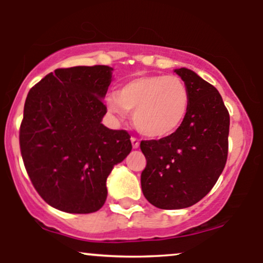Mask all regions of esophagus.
Listing matches in <instances>:
<instances>
[{
    "instance_id": "esophagus-1",
    "label": "esophagus",
    "mask_w": 263,
    "mask_h": 263,
    "mask_svg": "<svg viewBox=\"0 0 263 263\" xmlns=\"http://www.w3.org/2000/svg\"><path fill=\"white\" fill-rule=\"evenodd\" d=\"M131 143L134 148H138V147H140V141H138L136 137H131Z\"/></svg>"
}]
</instances>
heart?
I'll return each instance as SVG.
<instances>
[{
	"mask_svg": "<svg viewBox=\"0 0 263 263\" xmlns=\"http://www.w3.org/2000/svg\"><path fill=\"white\" fill-rule=\"evenodd\" d=\"M186 84L173 75H143L127 81L107 100L117 115L132 112L135 127L149 138L172 136L183 126L190 108Z\"/></svg>",
	"mask_w": 263,
	"mask_h": 263,
	"instance_id": "heart-1",
	"label": "heart"
}]
</instances>
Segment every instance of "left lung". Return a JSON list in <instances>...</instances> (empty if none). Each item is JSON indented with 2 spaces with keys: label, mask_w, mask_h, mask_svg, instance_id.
<instances>
[{
  "label": "left lung",
  "mask_w": 263,
  "mask_h": 263,
  "mask_svg": "<svg viewBox=\"0 0 263 263\" xmlns=\"http://www.w3.org/2000/svg\"><path fill=\"white\" fill-rule=\"evenodd\" d=\"M190 91L186 120L176 134L141 142L144 198L159 209H183L201 200L218 182L229 151L230 115L215 86L186 68L176 69Z\"/></svg>",
  "instance_id": "obj_1"
}]
</instances>
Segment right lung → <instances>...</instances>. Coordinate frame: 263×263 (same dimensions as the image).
I'll return each instance as SVG.
<instances>
[{
  "label": "right lung",
  "instance_id": "1",
  "mask_svg": "<svg viewBox=\"0 0 263 263\" xmlns=\"http://www.w3.org/2000/svg\"><path fill=\"white\" fill-rule=\"evenodd\" d=\"M106 65L55 69L29 90L20 147L31 182L45 203L70 214L98 211L114 165L131 152V136L101 123L111 83Z\"/></svg>",
  "mask_w": 263,
  "mask_h": 263
}]
</instances>
